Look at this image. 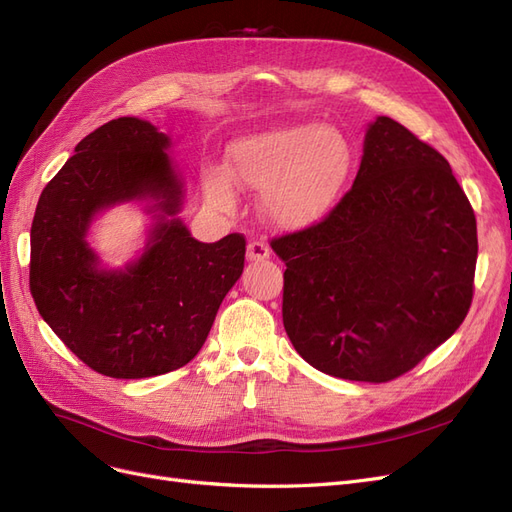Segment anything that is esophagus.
I'll use <instances>...</instances> for the list:
<instances>
[{
	"instance_id": "34e87169",
	"label": "esophagus",
	"mask_w": 512,
	"mask_h": 512,
	"mask_svg": "<svg viewBox=\"0 0 512 512\" xmlns=\"http://www.w3.org/2000/svg\"><path fill=\"white\" fill-rule=\"evenodd\" d=\"M270 246L266 242L261 240H253L249 242V246H246V257H249L251 261H266L270 257Z\"/></svg>"
}]
</instances>
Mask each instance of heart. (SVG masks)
Masks as SVG:
<instances>
[{
	"mask_svg": "<svg viewBox=\"0 0 512 512\" xmlns=\"http://www.w3.org/2000/svg\"><path fill=\"white\" fill-rule=\"evenodd\" d=\"M229 161L238 183L263 193L272 223L302 229L338 204L353 172V146L336 127L298 123L238 140ZM206 191L214 204H234L232 178L223 170L206 176Z\"/></svg>",
	"mask_w": 512,
	"mask_h": 512,
	"instance_id": "1",
	"label": "heart"
}]
</instances>
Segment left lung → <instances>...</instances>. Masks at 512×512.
Masks as SVG:
<instances>
[{"label":"left lung","instance_id":"left-lung-1","mask_svg":"<svg viewBox=\"0 0 512 512\" xmlns=\"http://www.w3.org/2000/svg\"><path fill=\"white\" fill-rule=\"evenodd\" d=\"M270 244L287 266L291 344L346 381L406 374L472 304L474 210L449 161L389 117L370 125L355 183L327 217Z\"/></svg>","mask_w":512,"mask_h":512}]
</instances>
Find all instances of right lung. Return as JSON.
<instances>
[{
    "label": "right lung",
    "mask_w": 512,
    "mask_h": 512,
    "mask_svg": "<svg viewBox=\"0 0 512 512\" xmlns=\"http://www.w3.org/2000/svg\"><path fill=\"white\" fill-rule=\"evenodd\" d=\"M155 125L121 117L82 138L40 195L31 223L29 289L42 319L91 370L148 378L200 353L217 310L244 268L246 240L204 244L174 214L183 185ZM151 196L158 225L143 257L100 271L84 240L94 214Z\"/></svg>",
    "instance_id": "add662e5"
}]
</instances>
